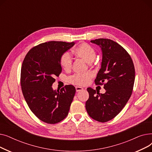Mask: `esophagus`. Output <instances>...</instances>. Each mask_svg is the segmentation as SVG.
Here are the masks:
<instances>
[{
    "label": "esophagus",
    "instance_id": "1",
    "mask_svg": "<svg viewBox=\"0 0 152 152\" xmlns=\"http://www.w3.org/2000/svg\"><path fill=\"white\" fill-rule=\"evenodd\" d=\"M83 89H84L83 88V87H76V91L77 92H80V91H83Z\"/></svg>",
    "mask_w": 152,
    "mask_h": 152
}]
</instances>
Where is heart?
<instances>
[{
	"mask_svg": "<svg viewBox=\"0 0 152 152\" xmlns=\"http://www.w3.org/2000/svg\"><path fill=\"white\" fill-rule=\"evenodd\" d=\"M74 53L77 57L83 59L88 63H92L96 56L94 48L87 43H82L78 45L75 49ZM60 63L61 66L65 70H68L71 68L73 60L69 52H66L62 54L60 58ZM92 77L91 73H77L70 76L68 78V81L73 84L84 86L89 82Z\"/></svg>",
	"mask_w": 152,
	"mask_h": 152,
	"instance_id": "b5f03b06",
	"label": "heart"
}]
</instances>
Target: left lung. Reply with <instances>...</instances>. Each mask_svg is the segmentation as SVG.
I'll return each instance as SVG.
<instances>
[{
    "label": "left lung",
    "instance_id": "8db88e82",
    "mask_svg": "<svg viewBox=\"0 0 152 152\" xmlns=\"http://www.w3.org/2000/svg\"><path fill=\"white\" fill-rule=\"evenodd\" d=\"M91 42L101 48V68L95 83L100 85L105 83L103 88L106 92L100 94L88 87L89 97L86 102V108L92 119L104 123L119 114L131 97L135 68L131 56L116 42L103 38Z\"/></svg>",
    "mask_w": 152,
    "mask_h": 152
}]
</instances>
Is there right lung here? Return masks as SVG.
Returning <instances> with one entry per match:
<instances>
[{
  "label": "right lung",
  "instance_id": "obj_1",
  "mask_svg": "<svg viewBox=\"0 0 152 152\" xmlns=\"http://www.w3.org/2000/svg\"><path fill=\"white\" fill-rule=\"evenodd\" d=\"M75 42L50 41L31 49L21 69V90L27 104L39 119L48 124L60 122L68 115L76 93L72 85L53 90L54 78L61 72L60 58Z\"/></svg>",
  "mask_w": 152,
  "mask_h": 152
}]
</instances>
